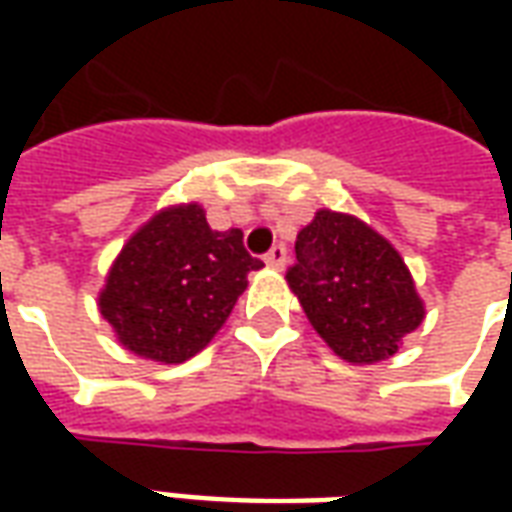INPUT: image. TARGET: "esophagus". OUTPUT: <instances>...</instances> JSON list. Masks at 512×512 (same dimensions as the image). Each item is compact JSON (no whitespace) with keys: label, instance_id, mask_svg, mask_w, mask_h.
I'll use <instances>...</instances> for the list:
<instances>
[{"label":"esophagus","instance_id":"34e87169","mask_svg":"<svg viewBox=\"0 0 512 512\" xmlns=\"http://www.w3.org/2000/svg\"><path fill=\"white\" fill-rule=\"evenodd\" d=\"M266 266L277 268V271H282V268L288 266V249L282 244L271 246V252L266 255Z\"/></svg>","mask_w":512,"mask_h":512}]
</instances>
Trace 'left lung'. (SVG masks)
I'll return each mask as SVG.
<instances>
[{
	"mask_svg": "<svg viewBox=\"0 0 512 512\" xmlns=\"http://www.w3.org/2000/svg\"><path fill=\"white\" fill-rule=\"evenodd\" d=\"M288 285L334 354L373 365L397 354L425 307L403 257L356 216L318 211L296 238Z\"/></svg>",
	"mask_w": 512,
	"mask_h": 512,
	"instance_id": "8db88e82",
	"label": "left lung"
}]
</instances>
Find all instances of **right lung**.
I'll list each match as a JSON object with an SVG mask.
<instances>
[{
	"mask_svg": "<svg viewBox=\"0 0 512 512\" xmlns=\"http://www.w3.org/2000/svg\"><path fill=\"white\" fill-rule=\"evenodd\" d=\"M257 268L241 230H211L197 202L172 205L128 238L98 307L131 354L178 365L211 343Z\"/></svg>",
	"mask_w": 512,
	"mask_h": 512,
	"instance_id": "right-lung-1",
	"label": "right lung"
}]
</instances>
